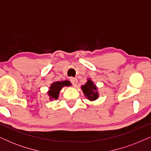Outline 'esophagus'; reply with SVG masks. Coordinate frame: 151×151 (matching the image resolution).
<instances>
[{"label":"esophagus","instance_id":"1","mask_svg":"<svg viewBox=\"0 0 151 151\" xmlns=\"http://www.w3.org/2000/svg\"><path fill=\"white\" fill-rule=\"evenodd\" d=\"M70 81H71V82L73 86H76L78 83V80H77V78H76L71 77V78H70Z\"/></svg>","mask_w":151,"mask_h":151}]
</instances>
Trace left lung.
<instances>
[{"instance_id": "1", "label": "left lung", "mask_w": 151, "mask_h": 151, "mask_svg": "<svg viewBox=\"0 0 151 151\" xmlns=\"http://www.w3.org/2000/svg\"><path fill=\"white\" fill-rule=\"evenodd\" d=\"M82 89L85 96L90 100H95L98 98V93L97 91V88L94 85L92 81L88 80L85 85L82 86Z\"/></svg>"}]
</instances>
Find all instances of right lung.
Instances as JSON below:
<instances>
[{"label": "right lung", "instance_id": "1", "mask_svg": "<svg viewBox=\"0 0 151 151\" xmlns=\"http://www.w3.org/2000/svg\"><path fill=\"white\" fill-rule=\"evenodd\" d=\"M71 83L69 81H63V82H55L51 85V87L49 88L50 90L49 91V95L51 97V99L54 98L57 99L58 97V94L60 91L63 86H69Z\"/></svg>", "mask_w": 151, "mask_h": 151}]
</instances>
